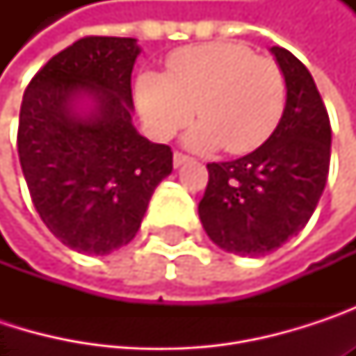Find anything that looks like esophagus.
<instances>
[{
    "label": "esophagus",
    "instance_id": "esophagus-1",
    "mask_svg": "<svg viewBox=\"0 0 356 356\" xmlns=\"http://www.w3.org/2000/svg\"><path fill=\"white\" fill-rule=\"evenodd\" d=\"M185 163H189V156H185L183 152H175V154H173V165H175V169L183 167Z\"/></svg>",
    "mask_w": 356,
    "mask_h": 356
}]
</instances>
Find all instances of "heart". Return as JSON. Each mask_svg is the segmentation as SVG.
<instances>
[{
	"label": "heart",
	"instance_id": "1",
	"mask_svg": "<svg viewBox=\"0 0 356 356\" xmlns=\"http://www.w3.org/2000/svg\"><path fill=\"white\" fill-rule=\"evenodd\" d=\"M136 99L148 131L169 140L189 121L200 119L183 136L187 148L231 154L259 146L278 125L286 82L280 65L270 57L233 40H216L175 51L167 72H142Z\"/></svg>",
	"mask_w": 356,
	"mask_h": 356
}]
</instances>
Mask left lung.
<instances>
[{"label":"left lung","instance_id":"left-lung-1","mask_svg":"<svg viewBox=\"0 0 356 356\" xmlns=\"http://www.w3.org/2000/svg\"><path fill=\"white\" fill-rule=\"evenodd\" d=\"M286 82V103L272 136L253 152L208 165L197 206L208 237L220 249L259 257L295 237L320 202L332 127L309 70L286 49H270Z\"/></svg>","mask_w":356,"mask_h":356}]
</instances>
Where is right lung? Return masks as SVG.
Segmentation results:
<instances>
[{
    "instance_id": "1",
    "label": "right lung",
    "mask_w": 356,
    "mask_h": 356,
    "mask_svg": "<svg viewBox=\"0 0 356 356\" xmlns=\"http://www.w3.org/2000/svg\"><path fill=\"white\" fill-rule=\"evenodd\" d=\"M136 38L86 36L47 61L20 108L18 156L47 229L70 249L127 245L173 152L131 123Z\"/></svg>"
}]
</instances>
